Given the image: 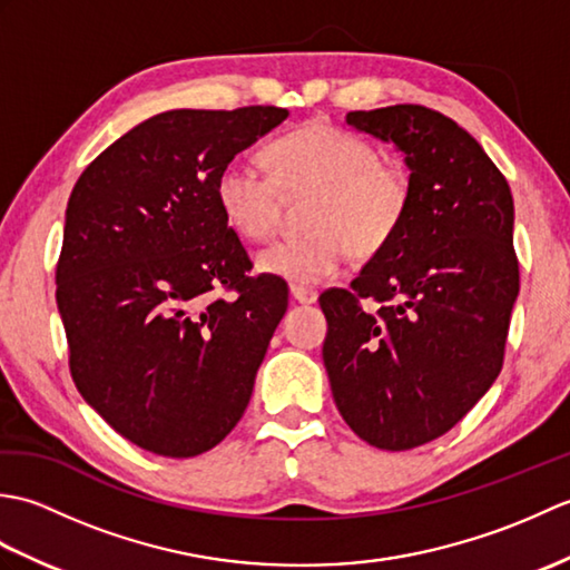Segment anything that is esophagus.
Instances as JSON below:
<instances>
[{
  "mask_svg": "<svg viewBox=\"0 0 570 570\" xmlns=\"http://www.w3.org/2000/svg\"><path fill=\"white\" fill-rule=\"evenodd\" d=\"M292 298L298 301V304H316L318 294L306 286H292Z\"/></svg>",
  "mask_w": 570,
  "mask_h": 570,
  "instance_id": "34e87169",
  "label": "esophagus"
}]
</instances>
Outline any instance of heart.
<instances>
[{
	"label": "heart",
	"instance_id": "obj_1",
	"mask_svg": "<svg viewBox=\"0 0 570 570\" xmlns=\"http://www.w3.org/2000/svg\"><path fill=\"white\" fill-rule=\"evenodd\" d=\"M266 159L272 174L229 161L215 180V198L239 237L262 242L274 233L282 193L306 196L311 233L278 239L259 252L264 274L292 284H318L341 272L350 249L372 257L390 245L411 205V180L399 164L380 159L367 139L331 122H308L278 137Z\"/></svg>",
	"mask_w": 570,
	"mask_h": 570
}]
</instances>
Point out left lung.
I'll return each mask as SVG.
<instances>
[{"label":"left lung","mask_w":570,"mask_h":570,"mask_svg":"<svg viewBox=\"0 0 570 570\" xmlns=\"http://www.w3.org/2000/svg\"><path fill=\"white\" fill-rule=\"evenodd\" d=\"M404 154L411 205L350 288H328L323 362L362 441L409 451L451 431L498 380L519 294L507 178L451 117L421 105L347 112Z\"/></svg>","instance_id":"1"}]
</instances>
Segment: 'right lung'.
Here are the masks:
<instances>
[{"label": "right lung", "mask_w": 570, "mask_h": 570, "mask_svg": "<svg viewBox=\"0 0 570 570\" xmlns=\"http://www.w3.org/2000/svg\"><path fill=\"white\" fill-rule=\"evenodd\" d=\"M284 107L171 110L129 129L70 193L56 301L78 392L144 451L193 458L237 426L288 306L215 198ZM229 297H215L222 288Z\"/></svg>", "instance_id": "right-lung-1"}]
</instances>
